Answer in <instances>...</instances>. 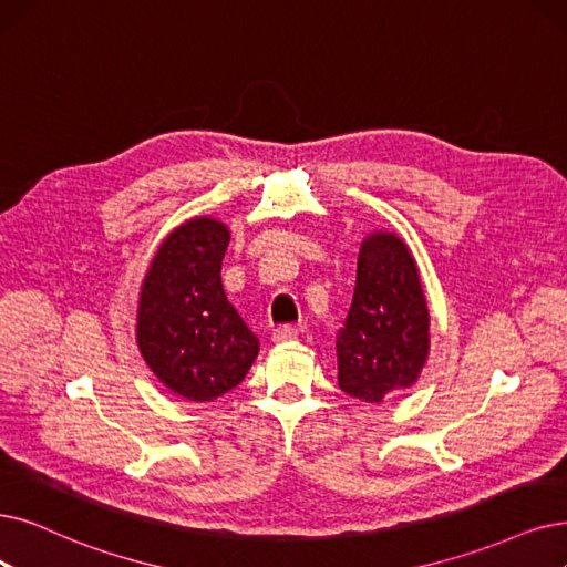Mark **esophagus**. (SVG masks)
Masks as SVG:
<instances>
[{
    "mask_svg": "<svg viewBox=\"0 0 567 567\" xmlns=\"http://www.w3.org/2000/svg\"><path fill=\"white\" fill-rule=\"evenodd\" d=\"M298 337V330L292 326H281L277 328L275 332H271V342L275 344H286V342H292V339Z\"/></svg>",
    "mask_w": 567,
    "mask_h": 567,
    "instance_id": "obj_1",
    "label": "esophagus"
}]
</instances>
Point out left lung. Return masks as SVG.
Here are the masks:
<instances>
[{"label":"left lung","mask_w":567,"mask_h":567,"mask_svg":"<svg viewBox=\"0 0 567 567\" xmlns=\"http://www.w3.org/2000/svg\"><path fill=\"white\" fill-rule=\"evenodd\" d=\"M430 355V309L412 248L391 230L360 241L353 300L337 334V381L362 402L412 389Z\"/></svg>","instance_id":"obj_1"}]
</instances>
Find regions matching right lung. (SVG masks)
I'll return each instance as SVG.
<instances>
[{"mask_svg": "<svg viewBox=\"0 0 567 567\" xmlns=\"http://www.w3.org/2000/svg\"><path fill=\"white\" fill-rule=\"evenodd\" d=\"M228 225L214 216L184 220L148 262L137 305V347L165 389L212 402L251 370L260 351L220 281Z\"/></svg>", "mask_w": 567, "mask_h": 567, "instance_id": "obj_1", "label": "right lung"}]
</instances>
